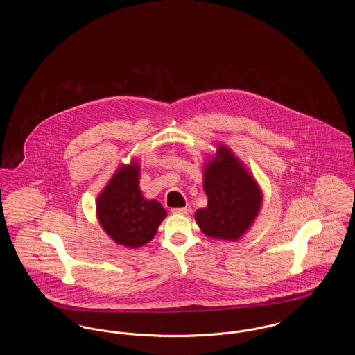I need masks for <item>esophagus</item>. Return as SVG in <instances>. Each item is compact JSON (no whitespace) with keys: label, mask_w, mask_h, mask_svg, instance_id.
<instances>
[{"label":"esophagus","mask_w":355,"mask_h":355,"mask_svg":"<svg viewBox=\"0 0 355 355\" xmlns=\"http://www.w3.org/2000/svg\"><path fill=\"white\" fill-rule=\"evenodd\" d=\"M187 211H189L187 207H175V209H172V213H173V214H182V216H184V214H187Z\"/></svg>","instance_id":"1"}]
</instances>
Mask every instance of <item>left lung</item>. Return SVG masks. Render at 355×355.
Wrapping results in <instances>:
<instances>
[{"label":"left lung","mask_w":355,"mask_h":355,"mask_svg":"<svg viewBox=\"0 0 355 355\" xmlns=\"http://www.w3.org/2000/svg\"><path fill=\"white\" fill-rule=\"evenodd\" d=\"M203 191L207 206L196 211L203 234L213 239L239 241L252 227L262 206L255 178L234 152L218 144L203 166Z\"/></svg>","instance_id":"left-lung-1"}]
</instances>
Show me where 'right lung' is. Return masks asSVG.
I'll list each match as a JSON object with an SVG mask.
<instances>
[{
  "instance_id": "right-lung-1",
  "label": "right lung",
  "mask_w": 355,
  "mask_h": 355,
  "mask_svg": "<svg viewBox=\"0 0 355 355\" xmlns=\"http://www.w3.org/2000/svg\"><path fill=\"white\" fill-rule=\"evenodd\" d=\"M138 159L121 164L96 201L98 223L117 245L130 249L149 243L157 234L166 210L155 200H146L139 187Z\"/></svg>"
}]
</instances>
